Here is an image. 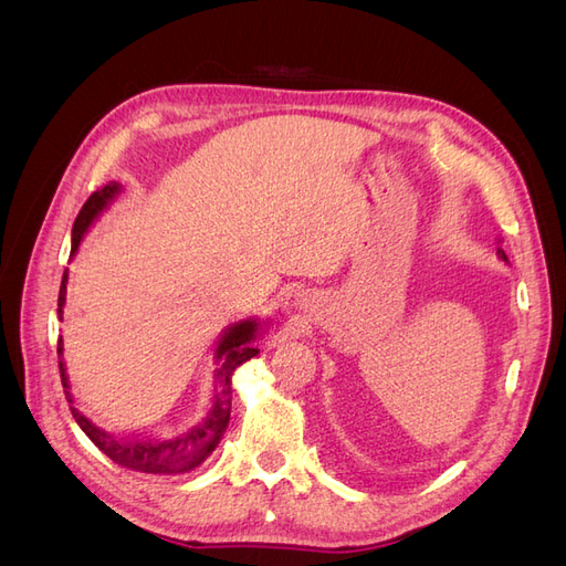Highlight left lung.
Segmentation results:
<instances>
[{"label": "left lung", "instance_id": "left-lung-1", "mask_svg": "<svg viewBox=\"0 0 566 566\" xmlns=\"http://www.w3.org/2000/svg\"><path fill=\"white\" fill-rule=\"evenodd\" d=\"M499 256H501V260H503V262H507V256H505V252H503L501 248H499Z\"/></svg>", "mask_w": 566, "mask_h": 566}]
</instances>
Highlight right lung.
Returning <instances> with one entry per match:
<instances>
[{
  "instance_id": "right-lung-1",
  "label": "right lung",
  "mask_w": 566,
  "mask_h": 566,
  "mask_svg": "<svg viewBox=\"0 0 566 566\" xmlns=\"http://www.w3.org/2000/svg\"><path fill=\"white\" fill-rule=\"evenodd\" d=\"M123 191V184L111 181L104 188H98L90 196V200L82 205V210L73 224V248L71 254L77 252L84 233L101 217L108 205ZM65 285H67V269L63 273L61 290H59V318H63L65 306ZM266 321L260 318H243L238 323H231L229 328L221 333L217 349H214V375H212V401L208 413H205L198 424H193L188 432L160 437V439H142V437H115L106 430L96 427L87 416H82L73 406L71 382H67V373L63 364V339L59 337V370L65 399L71 403L73 418L82 427V432L87 434L98 451H104L113 462L123 465L134 472L146 474H184L191 472L205 460L212 455L217 443L224 437L231 416V397H233V373L241 368L252 356L260 354L256 349V339L262 337Z\"/></svg>"
}]
</instances>
